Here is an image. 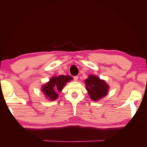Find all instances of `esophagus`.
Returning <instances> with one entry per match:
<instances>
[{
	"mask_svg": "<svg viewBox=\"0 0 147 147\" xmlns=\"http://www.w3.org/2000/svg\"><path fill=\"white\" fill-rule=\"evenodd\" d=\"M74 78V81H75V82H77V81H78V76H74V78Z\"/></svg>",
	"mask_w": 147,
	"mask_h": 147,
	"instance_id": "1",
	"label": "esophagus"
}]
</instances>
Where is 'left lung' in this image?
Masks as SVG:
<instances>
[{"instance_id": "8db88e82", "label": "left lung", "mask_w": 147, "mask_h": 147, "mask_svg": "<svg viewBox=\"0 0 147 147\" xmlns=\"http://www.w3.org/2000/svg\"><path fill=\"white\" fill-rule=\"evenodd\" d=\"M86 89L93 101H98L108 94L109 86L104 80L93 74H90L85 80Z\"/></svg>"}]
</instances>
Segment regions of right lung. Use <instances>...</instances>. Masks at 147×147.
<instances>
[{
  "mask_svg": "<svg viewBox=\"0 0 147 147\" xmlns=\"http://www.w3.org/2000/svg\"><path fill=\"white\" fill-rule=\"evenodd\" d=\"M73 79V77L69 75L54 76L50 79L49 82L42 86L41 90L46 98L54 101L58 98V93L62 92L64 86Z\"/></svg>",
  "mask_w": 147,
  "mask_h": 147,
  "instance_id": "right-lung-1",
  "label": "right lung"
}]
</instances>
